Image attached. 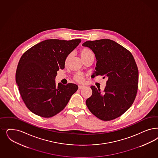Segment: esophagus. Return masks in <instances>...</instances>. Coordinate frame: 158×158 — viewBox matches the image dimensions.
Listing matches in <instances>:
<instances>
[{"label": "esophagus", "instance_id": "1", "mask_svg": "<svg viewBox=\"0 0 158 158\" xmlns=\"http://www.w3.org/2000/svg\"><path fill=\"white\" fill-rule=\"evenodd\" d=\"M84 88H85L84 86H82V85H79V86H78V89H83Z\"/></svg>", "mask_w": 158, "mask_h": 158}]
</instances>
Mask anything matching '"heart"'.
<instances>
[{
    "label": "heart",
    "instance_id": "heart-1",
    "mask_svg": "<svg viewBox=\"0 0 158 158\" xmlns=\"http://www.w3.org/2000/svg\"><path fill=\"white\" fill-rule=\"evenodd\" d=\"M91 53V51L89 50V49H88L87 48L82 49L81 51H80V56H81L82 59L83 60L84 59H85L89 54H90ZM71 55L70 54V55H69V56H67L66 60V63H67L68 61L69 60V59L71 57ZM74 78H75V80H76L78 82H82L84 81V76H83V75L81 74H77L74 77Z\"/></svg>",
    "mask_w": 158,
    "mask_h": 158
}]
</instances>
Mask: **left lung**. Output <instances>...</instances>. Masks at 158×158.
<instances>
[{
  "label": "left lung",
  "mask_w": 158,
  "mask_h": 158,
  "mask_svg": "<svg viewBox=\"0 0 158 158\" xmlns=\"http://www.w3.org/2000/svg\"><path fill=\"white\" fill-rule=\"evenodd\" d=\"M94 53L97 59L92 78L107 77L103 91L91 86V97L86 105L89 111L103 121L113 120L131 107L137 92L138 70L134 58L125 48L109 39L82 44Z\"/></svg>",
  "instance_id": "1"
}]
</instances>
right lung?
Returning a JSON list of instances; mask_svg holds the SVG:
<instances>
[{"instance_id":"obj_1","label":"right lung","mask_w":158,"mask_h":158,"mask_svg":"<svg viewBox=\"0 0 158 158\" xmlns=\"http://www.w3.org/2000/svg\"><path fill=\"white\" fill-rule=\"evenodd\" d=\"M81 40H47L31 47L21 57L15 81L21 98L31 112L51 117L66 107L77 91L76 84L57 85V71L64 69L67 57Z\"/></svg>"}]
</instances>
